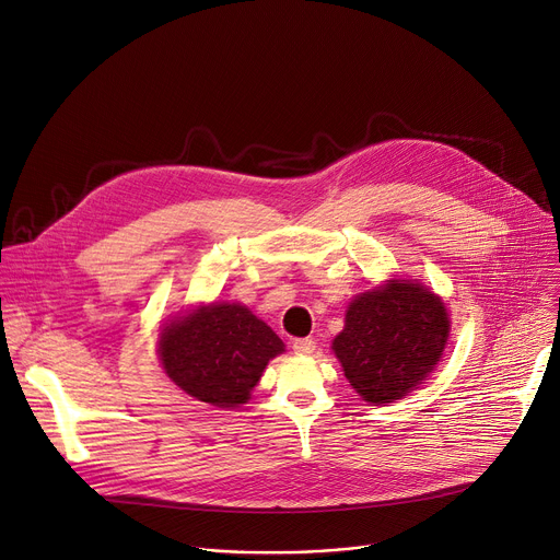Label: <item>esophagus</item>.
Returning <instances> with one entry per match:
<instances>
[{"mask_svg":"<svg viewBox=\"0 0 560 560\" xmlns=\"http://www.w3.org/2000/svg\"><path fill=\"white\" fill-rule=\"evenodd\" d=\"M291 348L298 357H310L316 350V340L314 338H295L291 342Z\"/></svg>","mask_w":560,"mask_h":560,"instance_id":"esophagus-1","label":"esophagus"}]
</instances>
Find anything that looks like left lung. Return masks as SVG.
<instances>
[{
  "instance_id": "obj_1",
  "label": "left lung",
  "mask_w": 560,
  "mask_h": 560,
  "mask_svg": "<svg viewBox=\"0 0 560 560\" xmlns=\"http://www.w3.org/2000/svg\"><path fill=\"white\" fill-rule=\"evenodd\" d=\"M451 320L442 298L421 282L393 278L357 295L331 350L363 401L406 397L435 370Z\"/></svg>"
}]
</instances>
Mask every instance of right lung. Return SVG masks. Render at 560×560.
Listing matches in <instances>:
<instances>
[{
    "mask_svg": "<svg viewBox=\"0 0 560 560\" xmlns=\"http://www.w3.org/2000/svg\"><path fill=\"white\" fill-rule=\"evenodd\" d=\"M282 352L278 334L240 303L199 305L159 336L165 374L186 395L218 408L246 404L267 363Z\"/></svg>",
    "mask_w": 560,
    "mask_h": 560,
    "instance_id": "add662e5",
    "label": "right lung"
}]
</instances>
